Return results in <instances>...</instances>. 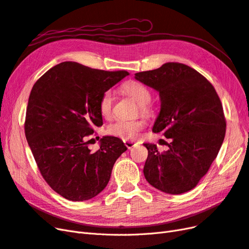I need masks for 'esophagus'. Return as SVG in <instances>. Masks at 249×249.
<instances>
[{
    "label": "esophagus",
    "instance_id": "esophagus-1",
    "mask_svg": "<svg viewBox=\"0 0 249 249\" xmlns=\"http://www.w3.org/2000/svg\"><path fill=\"white\" fill-rule=\"evenodd\" d=\"M124 144H125V146H126L127 148L131 149V148H133L135 145H136V143L133 142V141H129V140H126V141H124Z\"/></svg>",
    "mask_w": 249,
    "mask_h": 249
}]
</instances>
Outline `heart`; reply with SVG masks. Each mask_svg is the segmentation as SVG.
Returning a JSON list of instances; mask_svg holds the SVG:
<instances>
[{"label":"heart","instance_id":"1","mask_svg":"<svg viewBox=\"0 0 249 249\" xmlns=\"http://www.w3.org/2000/svg\"><path fill=\"white\" fill-rule=\"evenodd\" d=\"M123 89L127 95H130L140 105L142 114H149L150 109L147 105L152 100V94L147 87L138 82H130L126 83ZM113 104H114V91L108 89L103 93L100 100V112L104 117L107 118L111 116ZM143 129H144V123L142 120L117 119L108 125L107 132L123 140H134L138 137Z\"/></svg>","mask_w":249,"mask_h":249}]
</instances>
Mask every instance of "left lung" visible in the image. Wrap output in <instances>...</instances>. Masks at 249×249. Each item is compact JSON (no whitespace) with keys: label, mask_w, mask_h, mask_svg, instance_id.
Instances as JSON below:
<instances>
[{"label":"left lung","mask_w":249,"mask_h":249,"mask_svg":"<svg viewBox=\"0 0 249 249\" xmlns=\"http://www.w3.org/2000/svg\"><path fill=\"white\" fill-rule=\"evenodd\" d=\"M135 79L159 92L161 109L153 126L171 139L167 152L145 143L147 182L165 193L190 191L208 172L225 136L227 123L215 88L192 67L168 62Z\"/></svg>","instance_id":"obj_1"}]
</instances>
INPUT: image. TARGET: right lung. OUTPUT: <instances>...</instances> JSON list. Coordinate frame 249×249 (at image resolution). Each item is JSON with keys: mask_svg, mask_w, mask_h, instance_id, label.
<instances>
[{"mask_svg": "<svg viewBox=\"0 0 249 249\" xmlns=\"http://www.w3.org/2000/svg\"><path fill=\"white\" fill-rule=\"evenodd\" d=\"M127 74L66 61L34 84L26 112V138L42 178L64 198L84 201L96 196L127 149L113 136L103 137L96 152L88 147L93 127L103 124V93Z\"/></svg>", "mask_w": 249, "mask_h": 249, "instance_id": "obj_1", "label": "right lung"}]
</instances>
